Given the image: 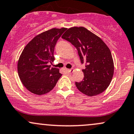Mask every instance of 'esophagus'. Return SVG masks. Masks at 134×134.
I'll return each instance as SVG.
<instances>
[{
  "mask_svg": "<svg viewBox=\"0 0 134 134\" xmlns=\"http://www.w3.org/2000/svg\"><path fill=\"white\" fill-rule=\"evenodd\" d=\"M66 72H68V73H71L73 71V70L72 69H66Z\"/></svg>",
  "mask_w": 134,
  "mask_h": 134,
  "instance_id": "34e87169",
  "label": "esophagus"
}]
</instances>
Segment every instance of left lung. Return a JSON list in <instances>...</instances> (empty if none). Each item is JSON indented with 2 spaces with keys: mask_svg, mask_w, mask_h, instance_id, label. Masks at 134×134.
<instances>
[{
  "mask_svg": "<svg viewBox=\"0 0 134 134\" xmlns=\"http://www.w3.org/2000/svg\"><path fill=\"white\" fill-rule=\"evenodd\" d=\"M63 39L78 50L81 63L86 64L83 81L76 82L77 88L93 97L102 93L112 80L114 64L110 49L101 38L84 27H72L64 33Z\"/></svg>",
  "mask_w": 134,
  "mask_h": 134,
  "instance_id": "obj_1",
  "label": "left lung"
}]
</instances>
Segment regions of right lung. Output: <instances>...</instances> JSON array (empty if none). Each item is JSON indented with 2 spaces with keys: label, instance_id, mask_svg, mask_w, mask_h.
I'll use <instances>...</instances> for the list:
<instances>
[{
  "label": "right lung",
  "instance_id": "add662e5",
  "mask_svg": "<svg viewBox=\"0 0 134 134\" xmlns=\"http://www.w3.org/2000/svg\"><path fill=\"white\" fill-rule=\"evenodd\" d=\"M66 30L53 28L33 38L24 48L17 62V71L23 85L36 95L52 90L61 76L59 69L48 65L54 60V50L58 39Z\"/></svg>",
  "mask_w": 134,
  "mask_h": 134
}]
</instances>
